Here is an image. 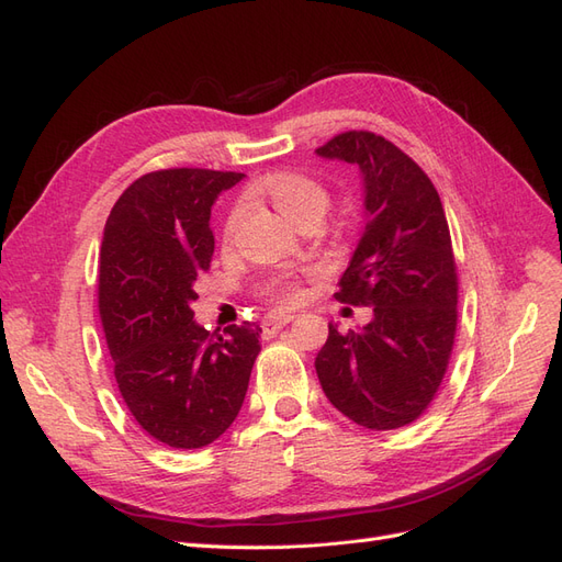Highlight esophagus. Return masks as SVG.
I'll return each mask as SVG.
<instances>
[{
  "label": "esophagus",
  "mask_w": 562,
  "mask_h": 562,
  "mask_svg": "<svg viewBox=\"0 0 562 562\" xmlns=\"http://www.w3.org/2000/svg\"><path fill=\"white\" fill-rule=\"evenodd\" d=\"M295 318V314H267L262 321V333L265 337H271L277 330H281L283 326H288Z\"/></svg>",
  "instance_id": "34e87169"
}]
</instances>
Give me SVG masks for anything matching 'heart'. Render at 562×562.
<instances>
[{"instance_id": "b5f03b06", "label": "heart", "mask_w": 562, "mask_h": 562, "mask_svg": "<svg viewBox=\"0 0 562 562\" xmlns=\"http://www.w3.org/2000/svg\"><path fill=\"white\" fill-rule=\"evenodd\" d=\"M252 196L267 199L271 206H274L283 217L291 220V223H300V220L310 215H321L328 211V190L318 180L304 176V173H274L260 180L252 187ZM246 209L236 206L227 220L225 234L232 236L236 227L241 225ZM269 293L274 295L279 302H295L300 297V285L291 274H281L269 285Z\"/></svg>"}]
</instances>
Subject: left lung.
I'll list each match as a JSON object with an SVG mask.
<instances>
[{
    "mask_svg": "<svg viewBox=\"0 0 562 562\" xmlns=\"http://www.w3.org/2000/svg\"><path fill=\"white\" fill-rule=\"evenodd\" d=\"M316 155L361 171L366 229L335 295L372 307L359 330L328 323L316 375L351 422L398 429L427 411L454 342L457 269L443 203L427 173L382 135L349 131Z\"/></svg>",
    "mask_w": 562,
    "mask_h": 562,
    "instance_id": "left-lung-1",
    "label": "left lung"
}]
</instances>
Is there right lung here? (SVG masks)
I'll return each mask as SVG.
<instances>
[{
    "instance_id": "obj_1",
    "label": "right lung",
    "mask_w": 562,
    "mask_h": 562,
    "mask_svg": "<svg viewBox=\"0 0 562 562\" xmlns=\"http://www.w3.org/2000/svg\"><path fill=\"white\" fill-rule=\"evenodd\" d=\"M241 180L209 168L147 173L105 223L98 307L114 378L135 422L168 448H203L229 429L260 353L255 323L217 335L192 312L215 248L211 209Z\"/></svg>"
}]
</instances>
